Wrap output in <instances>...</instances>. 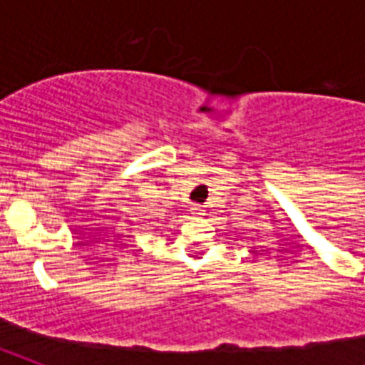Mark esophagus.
Masks as SVG:
<instances>
[{
  "label": "esophagus",
  "instance_id": "obj_1",
  "mask_svg": "<svg viewBox=\"0 0 365 365\" xmlns=\"http://www.w3.org/2000/svg\"><path fill=\"white\" fill-rule=\"evenodd\" d=\"M191 214H193L195 217H202L205 216V208H202V206H193V208H191Z\"/></svg>",
  "mask_w": 365,
  "mask_h": 365
}]
</instances>
